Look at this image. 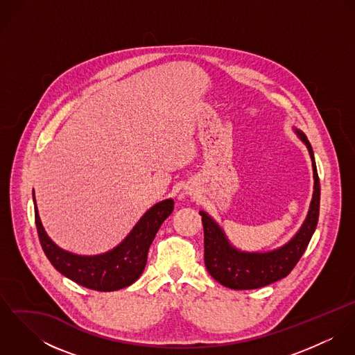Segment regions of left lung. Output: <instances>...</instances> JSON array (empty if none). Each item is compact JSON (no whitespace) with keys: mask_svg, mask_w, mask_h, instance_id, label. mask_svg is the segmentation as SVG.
<instances>
[{"mask_svg":"<svg viewBox=\"0 0 355 355\" xmlns=\"http://www.w3.org/2000/svg\"><path fill=\"white\" fill-rule=\"evenodd\" d=\"M311 158L313 197L301 228L283 246L269 252H245L235 248L218 223L201 210L203 224L205 265L210 276L232 290H254L286 277L304 253L318 221L320 180L310 142L301 130L293 128Z\"/></svg>","mask_w":355,"mask_h":355,"instance_id":"obj_1","label":"left lung"}]
</instances>
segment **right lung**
Listing matches in <instances>:
<instances>
[{"label": "right lung", "instance_id": "1", "mask_svg": "<svg viewBox=\"0 0 355 355\" xmlns=\"http://www.w3.org/2000/svg\"><path fill=\"white\" fill-rule=\"evenodd\" d=\"M33 200L40 242L51 265L69 280L96 291H116L139 279L154 236L173 210L172 198L155 203L116 248L97 255H79L58 248L51 241L41 223L34 190Z\"/></svg>", "mask_w": 355, "mask_h": 355}]
</instances>
